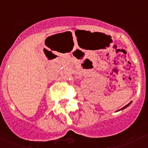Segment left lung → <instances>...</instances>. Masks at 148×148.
Segmentation results:
<instances>
[{
  "mask_svg": "<svg viewBox=\"0 0 148 148\" xmlns=\"http://www.w3.org/2000/svg\"><path fill=\"white\" fill-rule=\"evenodd\" d=\"M131 103H132V102H130V103H129V104H127V105H126V106H125V107H122V109H121V110H119V111H120V110H124V109L127 108V107H128V106H129V105H130V104H131Z\"/></svg>",
  "mask_w": 148,
  "mask_h": 148,
  "instance_id": "8db88e82",
  "label": "left lung"
}]
</instances>
